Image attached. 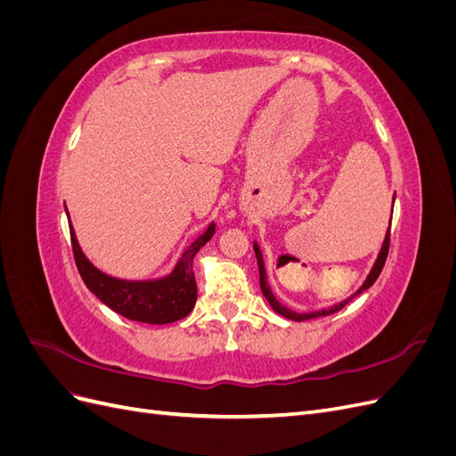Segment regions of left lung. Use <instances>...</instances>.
Wrapping results in <instances>:
<instances>
[{"label": "left lung", "mask_w": 456, "mask_h": 456, "mask_svg": "<svg viewBox=\"0 0 456 456\" xmlns=\"http://www.w3.org/2000/svg\"><path fill=\"white\" fill-rule=\"evenodd\" d=\"M395 198V196H394ZM392 209H394V205H392ZM392 223V220H390ZM253 249H255V255H256V262H258V273H260V289H262V295L266 297V300H268V305L278 312L280 315H283V317H287V320H293V322H306V320H314V317H322V315H330V314H335V312H338V310H342L344 306L348 305V302L354 298V297H357L360 293H363L365 289H369L372 283L377 281V278L380 275V272H382V268H384V262H386V256H388V249H390V226H388V232H386V238H384V243H382V247H380V253H379V256H377V260H375V265H372V268H370V272H369V275H367V280L363 281V285L357 289V291L352 295V297H348L346 300H342V302H338V305H335V306H330V308H323V310H317V312H308V314H297V312H293V310H289V308H285L281 302L273 297V293H272V289H270V285H268V281H266V268H265V260H262V253H260V247H258V243H253Z\"/></svg>", "instance_id": "1"}]
</instances>
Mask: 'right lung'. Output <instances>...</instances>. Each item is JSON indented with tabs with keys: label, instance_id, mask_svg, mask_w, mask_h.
Wrapping results in <instances>:
<instances>
[{
	"label": "right lung",
	"instance_id": "add662e5",
	"mask_svg": "<svg viewBox=\"0 0 456 456\" xmlns=\"http://www.w3.org/2000/svg\"><path fill=\"white\" fill-rule=\"evenodd\" d=\"M213 233L215 223L207 226L201 236L188 247L183 256L178 258L173 272L165 275V278L131 281L112 278V275L93 266L91 260L81 251L76 240V232L70 224V240L76 266L89 291L101 302H104L108 308L127 317V320L151 325L178 322L194 310L198 287L194 268L191 266H194L196 253L213 238Z\"/></svg>",
	"mask_w": 456,
	"mask_h": 456
}]
</instances>
